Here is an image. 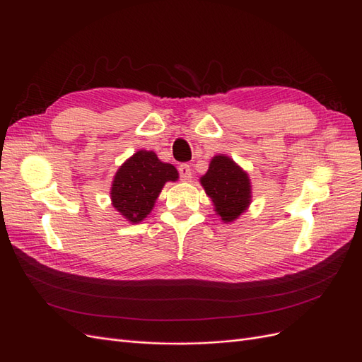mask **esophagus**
Here are the masks:
<instances>
[{
	"label": "esophagus",
	"mask_w": 362,
	"mask_h": 362,
	"mask_svg": "<svg viewBox=\"0 0 362 362\" xmlns=\"http://www.w3.org/2000/svg\"><path fill=\"white\" fill-rule=\"evenodd\" d=\"M178 172H180V178L182 181H189L192 178V169H190V164H187V163L180 164Z\"/></svg>",
	"instance_id": "1"
}]
</instances>
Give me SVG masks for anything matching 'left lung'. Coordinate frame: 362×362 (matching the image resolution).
<instances>
[{
    "instance_id": "obj_1",
    "label": "left lung",
    "mask_w": 362,
    "mask_h": 362,
    "mask_svg": "<svg viewBox=\"0 0 362 362\" xmlns=\"http://www.w3.org/2000/svg\"><path fill=\"white\" fill-rule=\"evenodd\" d=\"M201 184L210 196L216 213L223 222H233L250 202V184L247 173L225 156L211 160L210 168L201 178Z\"/></svg>"
}]
</instances>
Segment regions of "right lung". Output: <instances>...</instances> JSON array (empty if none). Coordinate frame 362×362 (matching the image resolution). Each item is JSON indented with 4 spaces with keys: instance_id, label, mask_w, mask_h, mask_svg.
Masks as SVG:
<instances>
[{
    "instance_id": "right-lung-1",
    "label": "right lung",
    "mask_w": 362,
    "mask_h": 362,
    "mask_svg": "<svg viewBox=\"0 0 362 362\" xmlns=\"http://www.w3.org/2000/svg\"><path fill=\"white\" fill-rule=\"evenodd\" d=\"M178 172L163 163L152 151H137L116 172L112 187L113 206L131 223H137L151 213L163 185L177 181Z\"/></svg>"
}]
</instances>
